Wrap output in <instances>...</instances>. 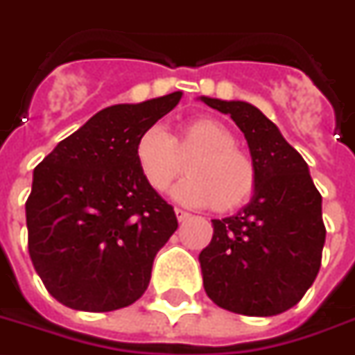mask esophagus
<instances>
[{
	"label": "esophagus",
	"instance_id": "esophagus-1",
	"mask_svg": "<svg viewBox=\"0 0 355 355\" xmlns=\"http://www.w3.org/2000/svg\"><path fill=\"white\" fill-rule=\"evenodd\" d=\"M175 217H178V220H180V223H185L187 218H191V215H189L187 211L180 209V207H175Z\"/></svg>",
	"mask_w": 355,
	"mask_h": 355
}]
</instances>
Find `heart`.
Listing matches in <instances>:
<instances>
[{
	"label": "heart",
	"instance_id": "heart-1",
	"mask_svg": "<svg viewBox=\"0 0 355 355\" xmlns=\"http://www.w3.org/2000/svg\"><path fill=\"white\" fill-rule=\"evenodd\" d=\"M187 161L183 180L174 196L187 206H209L226 213L249 202L258 181L257 164L245 149L236 146V135L215 117L200 116L181 125L170 137L153 125L138 137L135 161L140 174L155 193H166Z\"/></svg>",
	"mask_w": 355,
	"mask_h": 355
}]
</instances>
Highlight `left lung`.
I'll return each mask as SVG.
<instances>
[{"instance_id": "8db88e82", "label": "left lung", "mask_w": 355, "mask_h": 355, "mask_svg": "<svg viewBox=\"0 0 355 355\" xmlns=\"http://www.w3.org/2000/svg\"><path fill=\"white\" fill-rule=\"evenodd\" d=\"M200 101L236 121L258 170L249 204L211 220V243L198 257L204 288L226 311L275 316L294 307L318 275L326 241L322 196L307 162L257 106Z\"/></svg>"}]
</instances>
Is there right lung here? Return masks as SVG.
I'll use <instances>...</instances> for the list:
<instances>
[{"instance_id":"obj_1","label":"right lung","mask_w":355,"mask_h":355,"mask_svg":"<svg viewBox=\"0 0 355 355\" xmlns=\"http://www.w3.org/2000/svg\"><path fill=\"white\" fill-rule=\"evenodd\" d=\"M181 95L97 112L33 170L26 202L29 257L65 307L108 313L148 288L153 260L178 218L140 174L135 144Z\"/></svg>"}]
</instances>
